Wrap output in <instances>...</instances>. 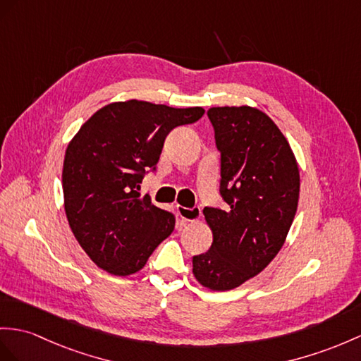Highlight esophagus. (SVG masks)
I'll list each match as a JSON object with an SVG mask.
<instances>
[{
	"mask_svg": "<svg viewBox=\"0 0 361 361\" xmlns=\"http://www.w3.org/2000/svg\"><path fill=\"white\" fill-rule=\"evenodd\" d=\"M176 209H178V214L180 217L182 224H188V222H196L197 219L200 217V208L195 207V208H185L180 205H176Z\"/></svg>",
	"mask_w": 361,
	"mask_h": 361,
	"instance_id": "34e87169",
	"label": "esophagus"
}]
</instances>
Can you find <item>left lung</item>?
Here are the masks:
<instances>
[{
	"instance_id": "1",
	"label": "left lung",
	"mask_w": 361,
	"mask_h": 361,
	"mask_svg": "<svg viewBox=\"0 0 361 361\" xmlns=\"http://www.w3.org/2000/svg\"><path fill=\"white\" fill-rule=\"evenodd\" d=\"M207 114L221 152L219 191L226 205L204 208L213 243L192 257V274L202 286L228 291L257 276L283 247L300 174L286 137L263 111L242 105Z\"/></svg>"
}]
</instances>
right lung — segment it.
I'll return each instance as SVG.
<instances>
[{
  "instance_id": "add662e5",
  "label": "right lung",
  "mask_w": 361,
  "mask_h": 361,
  "mask_svg": "<svg viewBox=\"0 0 361 361\" xmlns=\"http://www.w3.org/2000/svg\"><path fill=\"white\" fill-rule=\"evenodd\" d=\"M202 107L130 99L96 111L70 140L64 157V208L78 243L101 269L126 277L145 267L174 230L170 211L140 197L166 135L204 116Z\"/></svg>"
}]
</instances>
